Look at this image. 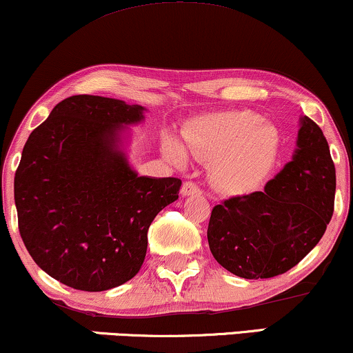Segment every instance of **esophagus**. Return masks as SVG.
<instances>
[{
	"instance_id": "34e87169",
	"label": "esophagus",
	"mask_w": 353,
	"mask_h": 353,
	"mask_svg": "<svg viewBox=\"0 0 353 353\" xmlns=\"http://www.w3.org/2000/svg\"><path fill=\"white\" fill-rule=\"evenodd\" d=\"M203 190L199 188L198 183H194V181H185L183 186H181V194L183 196H190V194H201Z\"/></svg>"
}]
</instances>
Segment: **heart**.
Here are the masks:
<instances>
[{
	"instance_id": "obj_1",
	"label": "heart",
	"mask_w": 353,
	"mask_h": 353,
	"mask_svg": "<svg viewBox=\"0 0 353 353\" xmlns=\"http://www.w3.org/2000/svg\"><path fill=\"white\" fill-rule=\"evenodd\" d=\"M186 147L199 159L214 160L217 183L242 191L259 183L278 149V132L272 124L260 123L252 111H225L204 116L183 130ZM172 162L183 163L185 150L173 139L163 142Z\"/></svg>"
}]
</instances>
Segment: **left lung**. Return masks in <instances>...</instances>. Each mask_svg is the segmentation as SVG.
<instances>
[{
  "label": "left lung",
  "mask_w": 353,
  "mask_h": 353,
  "mask_svg": "<svg viewBox=\"0 0 353 353\" xmlns=\"http://www.w3.org/2000/svg\"><path fill=\"white\" fill-rule=\"evenodd\" d=\"M336 167L329 143L304 116L291 162L262 191L216 204L208 225L211 254L234 275L259 280L286 273L324 236L334 212Z\"/></svg>",
  "instance_id": "left-lung-1"
}]
</instances>
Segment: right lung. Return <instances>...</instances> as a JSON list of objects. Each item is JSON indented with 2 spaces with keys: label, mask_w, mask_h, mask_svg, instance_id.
<instances>
[{
  "label": "right lung",
  "mask_w": 353,
  "mask_h": 353,
  "mask_svg": "<svg viewBox=\"0 0 353 353\" xmlns=\"http://www.w3.org/2000/svg\"><path fill=\"white\" fill-rule=\"evenodd\" d=\"M142 106L77 94L30 132L14 175L17 225L43 272L81 291L137 275L154 217L178 199L180 178L137 176L117 150L121 124Z\"/></svg>",
  "instance_id": "add662e5"
}]
</instances>
